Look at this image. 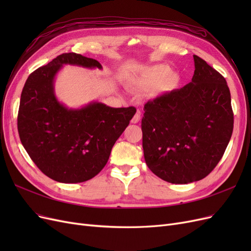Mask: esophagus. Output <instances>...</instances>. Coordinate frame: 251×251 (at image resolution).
Listing matches in <instances>:
<instances>
[{
  "instance_id": "34e87169",
  "label": "esophagus",
  "mask_w": 251,
  "mask_h": 251,
  "mask_svg": "<svg viewBox=\"0 0 251 251\" xmlns=\"http://www.w3.org/2000/svg\"><path fill=\"white\" fill-rule=\"evenodd\" d=\"M140 117H141L140 111H137V112H136L135 115H134V117L132 118V124H138L139 120H140Z\"/></svg>"
}]
</instances>
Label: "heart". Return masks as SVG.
<instances>
[{
  "label": "heart",
  "instance_id": "obj_1",
  "mask_svg": "<svg viewBox=\"0 0 251 251\" xmlns=\"http://www.w3.org/2000/svg\"><path fill=\"white\" fill-rule=\"evenodd\" d=\"M143 86H155L159 83L161 90H171L178 82V76L171 72V68L166 65L151 66L143 72L140 78Z\"/></svg>",
  "mask_w": 251,
  "mask_h": 251
}]
</instances>
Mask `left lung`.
I'll list each match as a JSON object with an SVG mask.
<instances>
[{
    "label": "left lung",
    "mask_w": 251,
    "mask_h": 251,
    "mask_svg": "<svg viewBox=\"0 0 251 251\" xmlns=\"http://www.w3.org/2000/svg\"><path fill=\"white\" fill-rule=\"evenodd\" d=\"M192 81L144 104L142 148L149 169L173 184L205 178L221 160L233 130L225 78L194 55Z\"/></svg>",
    "instance_id": "1"
}]
</instances>
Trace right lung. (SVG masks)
I'll return each instance as SVG.
<instances>
[{"label": "right lung", "mask_w": 251, "mask_h": 251, "mask_svg": "<svg viewBox=\"0 0 251 251\" xmlns=\"http://www.w3.org/2000/svg\"><path fill=\"white\" fill-rule=\"evenodd\" d=\"M64 65L102 69L96 59L64 53L29 75L23 88L18 130L23 147L46 176L62 183L92 179L136 113L91 101L78 109L58 101L54 79Z\"/></svg>", "instance_id": "obj_1"}]
</instances>
